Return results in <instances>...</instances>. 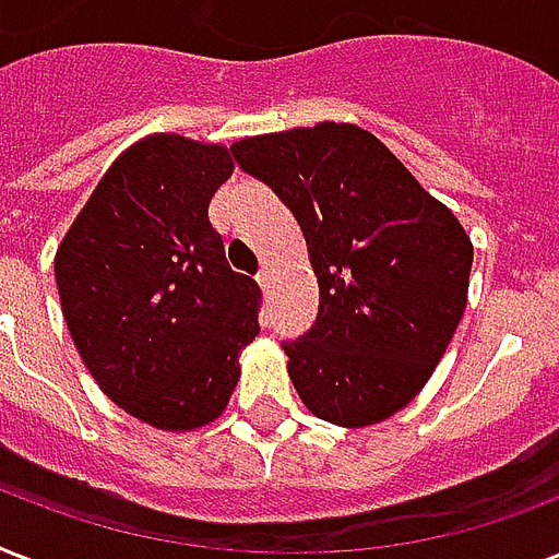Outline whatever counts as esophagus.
I'll use <instances>...</instances> for the list:
<instances>
[{"instance_id":"obj_1","label":"esophagus","mask_w":559,"mask_h":559,"mask_svg":"<svg viewBox=\"0 0 559 559\" xmlns=\"http://www.w3.org/2000/svg\"><path fill=\"white\" fill-rule=\"evenodd\" d=\"M258 284H261L263 289L272 287V270H270V266H263V270L258 272Z\"/></svg>"}]
</instances>
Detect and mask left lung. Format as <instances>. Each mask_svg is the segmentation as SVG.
I'll list each match as a JSON object with an SVG mask.
<instances>
[{"instance_id":"obj_1","label":"left lung","mask_w":559,"mask_h":559,"mask_svg":"<svg viewBox=\"0 0 559 559\" xmlns=\"http://www.w3.org/2000/svg\"><path fill=\"white\" fill-rule=\"evenodd\" d=\"M305 231L313 331L284 345L298 397L359 429L420 394L467 307L473 243L459 217L357 124L322 121L231 144Z\"/></svg>"}]
</instances>
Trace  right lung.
Returning a JSON list of instances; mask_svg holds the SVG:
<instances>
[{
  "label": "right lung",
  "mask_w": 559,
  "mask_h": 559,
  "mask_svg": "<svg viewBox=\"0 0 559 559\" xmlns=\"http://www.w3.org/2000/svg\"><path fill=\"white\" fill-rule=\"evenodd\" d=\"M223 144L153 133L100 177L57 246L63 319L86 371L127 415L191 432L223 415L261 289L226 263L209 202L231 177Z\"/></svg>",
  "instance_id": "right-lung-1"
}]
</instances>
